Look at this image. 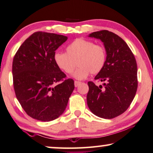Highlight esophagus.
<instances>
[{
	"mask_svg": "<svg viewBox=\"0 0 153 153\" xmlns=\"http://www.w3.org/2000/svg\"><path fill=\"white\" fill-rule=\"evenodd\" d=\"M81 83V82H80V81H74V86L75 87H78V86L80 85V84Z\"/></svg>",
	"mask_w": 153,
	"mask_h": 153,
	"instance_id": "esophagus-1",
	"label": "esophagus"
}]
</instances>
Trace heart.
Here are the masks:
<instances>
[{
    "label": "heart",
    "instance_id": "1",
    "mask_svg": "<svg viewBox=\"0 0 153 153\" xmlns=\"http://www.w3.org/2000/svg\"><path fill=\"white\" fill-rule=\"evenodd\" d=\"M106 50L100 44H94L85 39H76L66 48V53L55 52L54 61L56 65L66 74H72L76 66L79 68L72 76L82 80L100 72L105 65Z\"/></svg>",
    "mask_w": 153,
    "mask_h": 153
}]
</instances>
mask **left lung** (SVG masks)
<instances>
[{
    "label": "left lung",
    "mask_w": 153,
    "mask_h": 153,
    "mask_svg": "<svg viewBox=\"0 0 153 153\" xmlns=\"http://www.w3.org/2000/svg\"><path fill=\"white\" fill-rule=\"evenodd\" d=\"M89 37L101 40L106 50L105 65L94 77L103 82L97 86L88 83L87 103L93 114L103 119H112L128 109L136 94L137 65L127 43L108 30L92 32Z\"/></svg>",
    "instance_id": "1"
}]
</instances>
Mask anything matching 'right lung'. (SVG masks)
<instances>
[{
    "instance_id": "add662e5",
    "label": "right lung",
    "mask_w": 153,
    "mask_h": 153,
    "mask_svg": "<svg viewBox=\"0 0 153 153\" xmlns=\"http://www.w3.org/2000/svg\"><path fill=\"white\" fill-rule=\"evenodd\" d=\"M68 37L36 32L25 40L12 63L16 98L26 113L42 121L54 120L65 111L74 89V81L54 61L55 51Z\"/></svg>"
}]
</instances>
